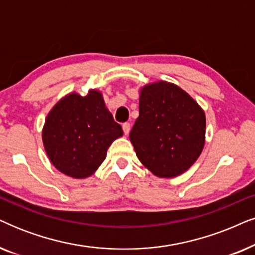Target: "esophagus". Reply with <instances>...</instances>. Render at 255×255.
<instances>
[{
  "label": "esophagus",
  "mask_w": 255,
  "mask_h": 255,
  "mask_svg": "<svg viewBox=\"0 0 255 255\" xmlns=\"http://www.w3.org/2000/svg\"><path fill=\"white\" fill-rule=\"evenodd\" d=\"M130 130H131V125L128 124V123H124V124H123V131H124V133H125V134H128V132H130Z\"/></svg>",
  "instance_id": "1"
}]
</instances>
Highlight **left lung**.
Segmentation results:
<instances>
[{"label": "left lung", "instance_id": "8db88e82", "mask_svg": "<svg viewBox=\"0 0 255 255\" xmlns=\"http://www.w3.org/2000/svg\"><path fill=\"white\" fill-rule=\"evenodd\" d=\"M205 112L178 85L158 81L140 88L139 117L130 132L138 159L159 178L186 172L203 152Z\"/></svg>", "mask_w": 255, "mask_h": 255}]
</instances>
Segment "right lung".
Masks as SVG:
<instances>
[{"mask_svg":"<svg viewBox=\"0 0 255 255\" xmlns=\"http://www.w3.org/2000/svg\"><path fill=\"white\" fill-rule=\"evenodd\" d=\"M123 135L105 105L103 95L70 92L49 111L42 130L45 153L59 172L75 179L92 176L114 140Z\"/></svg>","mask_w":255,"mask_h":255,"instance_id":"right-lung-1","label":"right lung"}]
</instances>
